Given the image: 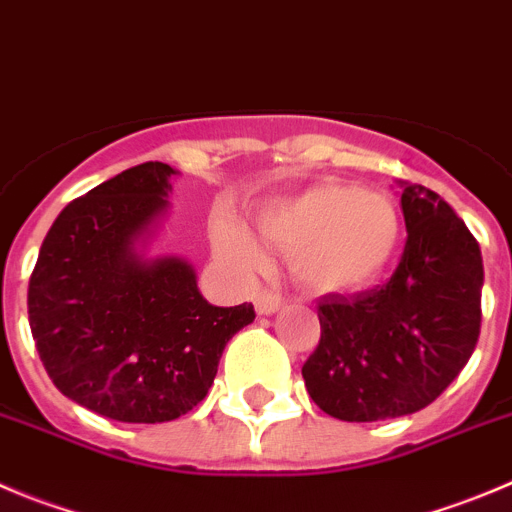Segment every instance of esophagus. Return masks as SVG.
I'll return each mask as SVG.
<instances>
[{
  "label": "esophagus",
  "instance_id": "obj_1",
  "mask_svg": "<svg viewBox=\"0 0 512 512\" xmlns=\"http://www.w3.org/2000/svg\"><path fill=\"white\" fill-rule=\"evenodd\" d=\"M253 304H256V311H259L261 316H269V314H276L284 301H281V296L274 294V291H259L256 299H253Z\"/></svg>",
  "mask_w": 512,
  "mask_h": 512
}]
</instances>
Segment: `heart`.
Segmentation results:
<instances>
[{
	"mask_svg": "<svg viewBox=\"0 0 512 512\" xmlns=\"http://www.w3.org/2000/svg\"><path fill=\"white\" fill-rule=\"evenodd\" d=\"M261 238L289 253L291 271L321 294H352L377 284L397 256L402 218L392 198L349 183L321 180L256 213ZM213 243L238 269H261L266 253L241 223L221 216Z\"/></svg>",
	"mask_w": 512,
	"mask_h": 512,
	"instance_id": "b5f03b06",
	"label": "heart"
}]
</instances>
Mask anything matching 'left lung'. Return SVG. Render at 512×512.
<instances>
[{"label":"left lung","mask_w":512,"mask_h":512,"mask_svg":"<svg viewBox=\"0 0 512 512\" xmlns=\"http://www.w3.org/2000/svg\"><path fill=\"white\" fill-rule=\"evenodd\" d=\"M407 243L392 279L319 301L321 339L301 367L311 399L344 422L420 412L462 372L480 337L483 256L465 221L402 183Z\"/></svg>","instance_id":"left-lung-1"}]
</instances>
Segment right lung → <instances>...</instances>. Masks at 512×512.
I'll use <instances>...</instances> for the list:
<instances>
[{"mask_svg": "<svg viewBox=\"0 0 512 512\" xmlns=\"http://www.w3.org/2000/svg\"><path fill=\"white\" fill-rule=\"evenodd\" d=\"M165 163H143L65 206L27 291L32 337L65 397L118 422L178 420L208 394L251 304L213 306L180 256H145L168 213Z\"/></svg>", "mask_w": 512, "mask_h": 512, "instance_id": "add662e5", "label": "right lung"}]
</instances>
